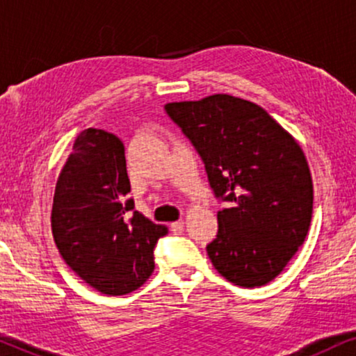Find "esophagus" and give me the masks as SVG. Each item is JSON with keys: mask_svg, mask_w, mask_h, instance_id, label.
<instances>
[{"mask_svg": "<svg viewBox=\"0 0 356 356\" xmlns=\"http://www.w3.org/2000/svg\"><path fill=\"white\" fill-rule=\"evenodd\" d=\"M184 220H175V222L170 224V231L172 232H177V234H181V232H184Z\"/></svg>", "mask_w": 356, "mask_h": 356, "instance_id": "esophagus-1", "label": "esophagus"}]
</instances>
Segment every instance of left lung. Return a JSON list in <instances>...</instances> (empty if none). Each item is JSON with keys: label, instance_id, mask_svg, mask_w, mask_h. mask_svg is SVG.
Listing matches in <instances>:
<instances>
[{"label": "left lung", "instance_id": "left-lung-1", "mask_svg": "<svg viewBox=\"0 0 356 356\" xmlns=\"http://www.w3.org/2000/svg\"><path fill=\"white\" fill-rule=\"evenodd\" d=\"M167 113L206 164L218 197L219 229L207 254L220 276L243 288L268 284L308 234L313 181L300 144L252 102L216 93L172 102Z\"/></svg>", "mask_w": 356, "mask_h": 356}]
</instances>
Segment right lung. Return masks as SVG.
<instances>
[{
  "mask_svg": "<svg viewBox=\"0 0 356 356\" xmlns=\"http://www.w3.org/2000/svg\"><path fill=\"white\" fill-rule=\"evenodd\" d=\"M125 149L99 129L79 134L53 195L51 232L61 257L81 281L107 296L140 288L154 273V249L167 234L127 197Z\"/></svg>",
  "mask_w": 356,
  "mask_h": 356,
  "instance_id": "obj_1",
  "label": "right lung"
}]
</instances>
